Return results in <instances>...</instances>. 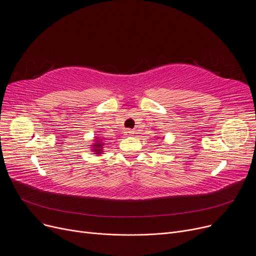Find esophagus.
Wrapping results in <instances>:
<instances>
[{"label":"esophagus","instance_id":"1","mask_svg":"<svg viewBox=\"0 0 256 256\" xmlns=\"http://www.w3.org/2000/svg\"><path fill=\"white\" fill-rule=\"evenodd\" d=\"M132 134H134V130H126V136H132Z\"/></svg>","mask_w":256,"mask_h":256}]
</instances>
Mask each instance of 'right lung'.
I'll return each instance as SVG.
<instances>
[{
	"instance_id": "right-lung-1",
	"label": "right lung",
	"mask_w": 256,
	"mask_h": 256,
	"mask_svg": "<svg viewBox=\"0 0 256 256\" xmlns=\"http://www.w3.org/2000/svg\"><path fill=\"white\" fill-rule=\"evenodd\" d=\"M93 144L91 145L92 147H90L93 154H96V156H100L104 152V141L102 137H94L93 140Z\"/></svg>"
}]
</instances>
